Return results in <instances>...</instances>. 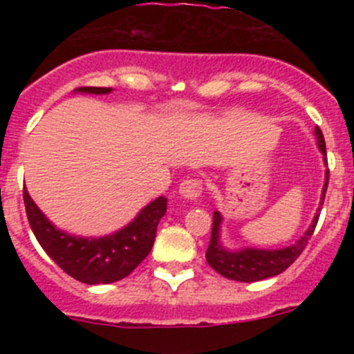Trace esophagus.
Wrapping results in <instances>:
<instances>
[{
  "mask_svg": "<svg viewBox=\"0 0 354 354\" xmlns=\"http://www.w3.org/2000/svg\"><path fill=\"white\" fill-rule=\"evenodd\" d=\"M180 194L185 200L194 202V200H197L200 197V194H202V181H200L198 178H188V180H185L183 183L180 185Z\"/></svg>",
  "mask_w": 354,
  "mask_h": 354,
  "instance_id": "obj_1",
  "label": "esophagus"
}]
</instances>
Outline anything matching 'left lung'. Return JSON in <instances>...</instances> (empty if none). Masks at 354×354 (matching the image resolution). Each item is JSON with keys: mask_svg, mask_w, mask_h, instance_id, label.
Wrapping results in <instances>:
<instances>
[{"mask_svg": "<svg viewBox=\"0 0 354 354\" xmlns=\"http://www.w3.org/2000/svg\"><path fill=\"white\" fill-rule=\"evenodd\" d=\"M317 135V145H319L320 152L324 154V160L327 162V151H326V140L320 131V128H315ZM327 185H329V169L326 171V183H324L322 197H320V207L317 210L315 217H313L312 224L306 230V233L296 241L295 245L286 246V248L279 250H259V248H243L238 252H231L221 245V223L223 217L221 212H214L212 217V233H210V243L205 252L207 263L212 267L216 272L221 276L227 277V279L240 281V283H255V281L267 279V277H274L277 274L284 272L305 250L308 245V240L312 238L313 231H315L317 223H319L320 209L326 200Z\"/></svg>", "mask_w": 354, "mask_h": 354, "instance_id": "8db88e82", "label": "left lung"}]
</instances>
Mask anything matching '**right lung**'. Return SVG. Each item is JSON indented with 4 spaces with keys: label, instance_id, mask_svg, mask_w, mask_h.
I'll list each match as a JSON object with an SVG mask.
<instances>
[{
    "label": "right lung",
    "instance_id": "add662e5",
    "mask_svg": "<svg viewBox=\"0 0 354 354\" xmlns=\"http://www.w3.org/2000/svg\"><path fill=\"white\" fill-rule=\"evenodd\" d=\"M109 87H78L84 94H109ZM27 219L46 253L73 279L85 284H109L133 272L149 255L157 224L166 214L167 198L159 197L138 212L128 226L109 236L82 238L55 227L24 188Z\"/></svg>",
    "mask_w": 354,
    "mask_h": 354
}]
</instances>
